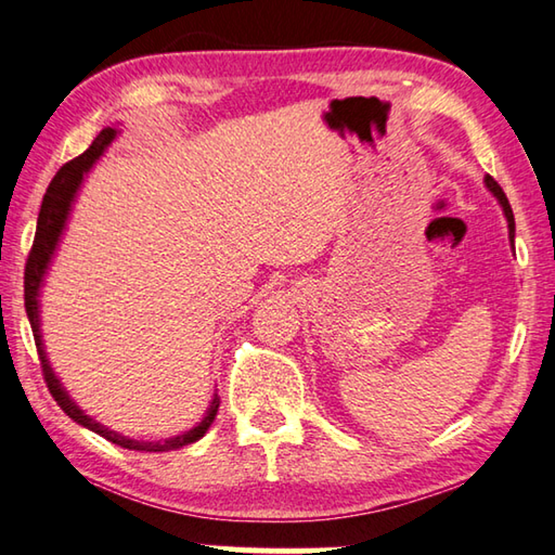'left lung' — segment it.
Here are the masks:
<instances>
[{"label": "left lung", "instance_id": "8db88e82", "mask_svg": "<svg viewBox=\"0 0 555 555\" xmlns=\"http://www.w3.org/2000/svg\"><path fill=\"white\" fill-rule=\"evenodd\" d=\"M486 185L490 188V193H493V195L498 197L500 205H503L505 217H507V227H509V242H512V246H515V215H512V207H509L507 195H505L503 188L498 185V181L493 179V176H486Z\"/></svg>", "mask_w": 555, "mask_h": 555}]
</instances>
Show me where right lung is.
<instances>
[{
    "label": "right lung",
    "instance_id": "1",
    "mask_svg": "<svg viewBox=\"0 0 555 555\" xmlns=\"http://www.w3.org/2000/svg\"><path fill=\"white\" fill-rule=\"evenodd\" d=\"M115 138V130L106 128L101 130V134L96 140L91 142V147L79 154L77 159L67 162L62 169L55 173V179L50 181L48 191L43 195V205H40V212H38V227H36V238H34V246H30V254L26 260V273H24V301H26V313H28V321H30V331H34V340H36V348H38V358H40V367H43V379L48 384V391L52 393V399L57 401V405L65 411L72 421L89 427L91 433H96L101 437H106L108 442L113 444H120L125 449H138V452H169V449H181L185 444H193L201 440V437L207 433V427L212 425L215 415H217V408H219V399L215 396V401L210 405V411L203 417V423H197L193 430H188L185 435L179 437H171V440H164V442H140V440H130V437H122L118 433L108 430V427L99 425L96 421H91L89 415H83L77 403L69 399L67 391L62 389V384L55 374H52L48 358H46V350H43V340H40V323H38V289L43 285V275L48 270V263L52 258V250H55L57 242H60V234L62 229H65V219L69 215V205L75 201V193L77 188L83 179V173H87L93 162L99 159L103 154V150L108 147L111 140Z\"/></svg>",
    "mask_w": 555,
    "mask_h": 555
}]
</instances>
